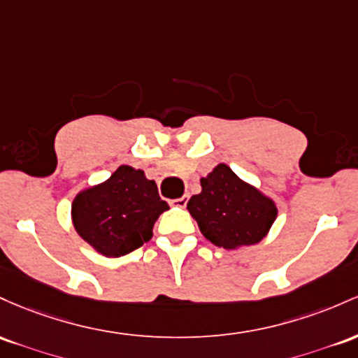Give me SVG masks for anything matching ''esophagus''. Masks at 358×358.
Returning a JSON list of instances; mask_svg holds the SVG:
<instances>
[{"instance_id": "esophagus-1", "label": "esophagus", "mask_w": 358, "mask_h": 358, "mask_svg": "<svg viewBox=\"0 0 358 358\" xmlns=\"http://www.w3.org/2000/svg\"><path fill=\"white\" fill-rule=\"evenodd\" d=\"M187 201H189V198L187 196H182V198H178V199H172V204L178 208H186Z\"/></svg>"}]
</instances>
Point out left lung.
<instances>
[{
	"label": "left lung",
	"instance_id": "left-lung-1",
	"mask_svg": "<svg viewBox=\"0 0 358 358\" xmlns=\"http://www.w3.org/2000/svg\"><path fill=\"white\" fill-rule=\"evenodd\" d=\"M204 238L227 250L259 243L277 216L275 203L245 182L227 164L201 178V192L187 203Z\"/></svg>",
	"mask_w": 358,
	"mask_h": 358
}]
</instances>
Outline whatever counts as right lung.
Returning <instances> with one entry per match:
<instances>
[{"instance_id":"right-lung-1","label":"right lung","mask_w":358,"mask_h":358,"mask_svg":"<svg viewBox=\"0 0 358 358\" xmlns=\"http://www.w3.org/2000/svg\"><path fill=\"white\" fill-rule=\"evenodd\" d=\"M155 180L143 171L120 166L110 179L87 187L72 201V223L96 252L122 257L152 238V228L164 211Z\"/></svg>"}]
</instances>
